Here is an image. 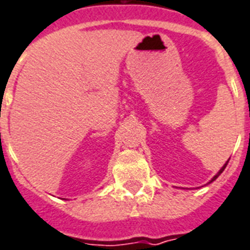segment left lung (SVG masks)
Wrapping results in <instances>:
<instances>
[{
  "instance_id": "8db88e82",
  "label": "left lung",
  "mask_w": 250,
  "mask_h": 250,
  "mask_svg": "<svg viewBox=\"0 0 250 250\" xmlns=\"http://www.w3.org/2000/svg\"><path fill=\"white\" fill-rule=\"evenodd\" d=\"M227 164H229V161H227V162H226V164H225V165H223V167H222L221 170L218 171V172H217V175H214V176H213V179H211V180H210V182H209V183L214 182V180H215V179H217V178H218V176H219V175H221V174H222V172H223V170H225V168H226V166H227Z\"/></svg>"
}]
</instances>
